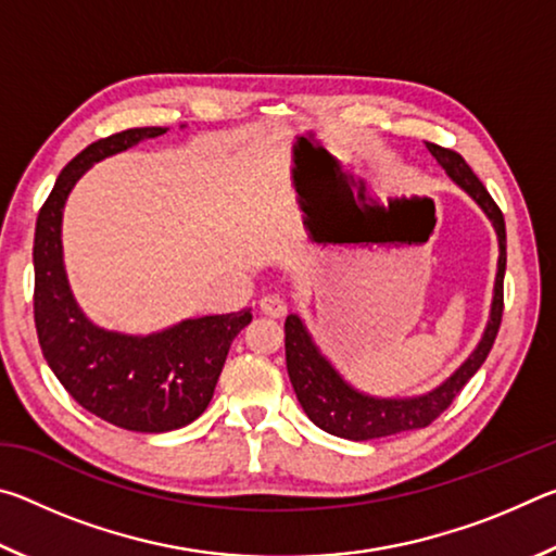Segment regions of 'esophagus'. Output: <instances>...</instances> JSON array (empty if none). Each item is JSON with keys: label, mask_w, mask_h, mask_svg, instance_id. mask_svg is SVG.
<instances>
[{"label": "esophagus", "mask_w": 556, "mask_h": 556, "mask_svg": "<svg viewBox=\"0 0 556 556\" xmlns=\"http://www.w3.org/2000/svg\"><path fill=\"white\" fill-rule=\"evenodd\" d=\"M260 312L271 318H281L287 314V304L277 294H267L260 299Z\"/></svg>", "instance_id": "1"}]
</instances>
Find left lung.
<instances>
[{
  "label": "left lung",
  "instance_id": "1",
  "mask_svg": "<svg viewBox=\"0 0 556 556\" xmlns=\"http://www.w3.org/2000/svg\"><path fill=\"white\" fill-rule=\"evenodd\" d=\"M427 149L431 156L437 159L439 166L448 174L451 181L478 203V208L488 215V220H491L495 228L501 255H497L491 316H488L485 331L481 336V341L473 348V353H470L466 361L460 363V368L451 375V378L441 382L439 388L427 394H417V397H375V394L353 388V384L333 368V363L321 353V348L316 345L314 336L308 333V328L301 321V316L289 314L285 324V348L291 388H294L296 400L301 407H304L306 417L312 419L318 429H324L333 437L368 441L429 427L431 421L454 402L456 394L464 390V384L473 378L478 368L485 363V357L495 343L497 328H501L505 279L503 213L491 199V193L485 191L481 178L470 172L464 156L431 142H427Z\"/></svg>",
  "mask_w": 556,
  "mask_h": 556
}]
</instances>
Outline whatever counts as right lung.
Returning a JSON list of instances; mask_svg holds the SVG:
<instances>
[{"label":"right lung","instance_id":"1","mask_svg":"<svg viewBox=\"0 0 556 556\" xmlns=\"http://www.w3.org/2000/svg\"><path fill=\"white\" fill-rule=\"evenodd\" d=\"M164 131L166 127L125 129L83 149L55 178L34 235V321L46 363L83 409L144 434L181 429L201 417L230 343L252 321L250 308H242L131 336L92 324L73 296L61 242L68 193L92 164Z\"/></svg>","mask_w":556,"mask_h":556}]
</instances>
